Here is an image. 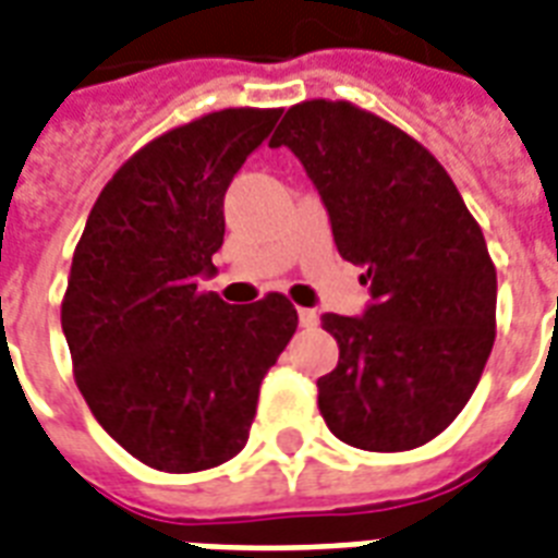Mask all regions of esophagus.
<instances>
[{
	"instance_id": "1",
	"label": "esophagus",
	"mask_w": 558,
	"mask_h": 558,
	"mask_svg": "<svg viewBox=\"0 0 558 558\" xmlns=\"http://www.w3.org/2000/svg\"><path fill=\"white\" fill-rule=\"evenodd\" d=\"M300 323L305 328H314L319 323V314H317V311H311V308H300Z\"/></svg>"
}]
</instances>
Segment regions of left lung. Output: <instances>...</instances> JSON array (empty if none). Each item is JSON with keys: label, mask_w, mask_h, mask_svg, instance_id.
Listing matches in <instances>:
<instances>
[{"label": "left lung", "mask_w": 558, "mask_h": 558, "mask_svg": "<svg viewBox=\"0 0 558 558\" xmlns=\"http://www.w3.org/2000/svg\"><path fill=\"white\" fill-rule=\"evenodd\" d=\"M270 145L300 157L373 296L364 317H323L340 349L317 381L328 430L364 451L430 442L495 343L498 274L481 223L422 142L352 101L293 104Z\"/></svg>", "instance_id": "obj_1"}]
</instances>
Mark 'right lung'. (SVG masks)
I'll return each instance as SVG.
<instances>
[{
    "mask_svg": "<svg viewBox=\"0 0 558 558\" xmlns=\"http://www.w3.org/2000/svg\"><path fill=\"white\" fill-rule=\"evenodd\" d=\"M279 107H227L142 145L77 241L60 323L98 425L140 463L206 472L247 445L258 387L296 331L284 293L201 291L223 244V194Z\"/></svg>",
    "mask_w": 558,
    "mask_h": 558,
    "instance_id": "obj_1",
    "label": "right lung"
}]
</instances>
